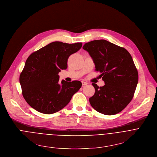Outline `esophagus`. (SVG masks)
<instances>
[{
  "instance_id": "1",
  "label": "esophagus",
  "mask_w": 157,
  "mask_h": 157,
  "mask_svg": "<svg viewBox=\"0 0 157 157\" xmlns=\"http://www.w3.org/2000/svg\"><path fill=\"white\" fill-rule=\"evenodd\" d=\"M82 86H85V85H87L88 83L86 82H84V81H82Z\"/></svg>"
}]
</instances>
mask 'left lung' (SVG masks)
Returning a JSON list of instances; mask_svg holds the SVG:
<instances>
[{
    "label": "left lung",
    "mask_w": 157,
    "mask_h": 157,
    "mask_svg": "<svg viewBox=\"0 0 157 157\" xmlns=\"http://www.w3.org/2000/svg\"><path fill=\"white\" fill-rule=\"evenodd\" d=\"M105 82L103 86L92 83L95 92L89 98L92 107L100 113L112 115L122 111L132 100L138 81L137 69L129 52L105 40L84 44Z\"/></svg>",
    "instance_id": "obj_1"
}]
</instances>
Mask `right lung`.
I'll return each mask as SVG.
<instances>
[{
    "instance_id": "1",
    "label": "right lung",
    "mask_w": 157,
    "mask_h": 157,
    "mask_svg": "<svg viewBox=\"0 0 157 157\" xmlns=\"http://www.w3.org/2000/svg\"><path fill=\"white\" fill-rule=\"evenodd\" d=\"M82 43L54 42L33 52L27 58L19 81L22 95L29 105L45 114L64 108L81 88L78 80L59 83V73L67 68L69 56L78 51Z\"/></svg>"
}]
</instances>
